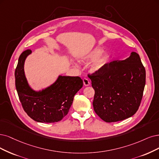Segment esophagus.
I'll return each mask as SVG.
<instances>
[{"label":"esophagus","instance_id":"esophagus-1","mask_svg":"<svg viewBox=\"0 0 159 159\" xmlns=\"http://www.w3.org/2000/svg\"><path fill=\"white\" fill-rule=\"evenodd\" d=\"M83 84H84V86H89L90 83V81H89V79H86V78H84L83 79Z\"/></svg>","mask_w":159,"mask_h":159}]
</instances>
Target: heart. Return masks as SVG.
<instances>
[{"mask_svg": "<svg viewBox=\"0 0 159 159\" xmlns=\"http://www.w3.org/2000/svg\"><path fill=\"white\" fill-rule=\"evenodd\" d=\"M103 50L101 48H97L87 53L81 57L82 61H90L94 60L90 66V69L92 72H98L102 70L109 63L110 56L106 52L102 54Z\"/></svg>", "mask_w": 159, "mask_h": 159, "instance_id": "b5f03b06", "label": "heart"}]
</instances>
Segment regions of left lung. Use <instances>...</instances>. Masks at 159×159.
Segmentation results:
<instances>
[{"instance_id":"1","label":"left lung","mask_w":159,"mask_h":159,"mask_svg":"<svg viewBox=\"0 0 159 159\" xmlns=\"http://www.w3.org/2000/svg\"><path fill=\"white\" fill-rule=\"evenodd\" d=\"M95 90L93 107L106 122L125 120L137 112L145 85V69L139 56L132 52L125 60L109 63L89 75Z\"/></svg>"}]
</instances>
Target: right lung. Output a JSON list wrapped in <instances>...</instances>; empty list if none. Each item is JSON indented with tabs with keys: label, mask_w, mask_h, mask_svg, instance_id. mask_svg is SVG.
Returning a JSON list of instances; mask_svg holds the SVG:
<instances>
[{
	"label": "right lung",
	"mask_w": 159,
	"mask_h": 159,
	"mask_svg": "<svg viewBox=\"0 0 159 159\" xmlns=\"http://www.w3.org/2000/svg\"><path fill=\"white\" fill-rule=\"evenodd\" d=\"M31 50L20 55L15 70L16 88L22 107L29 116L43 123L60 121L69 112L75 95L83 86L79 76H61L54 84L37 92L29 86L24 73V62Z\"/></svg>",
	"instance_id": "obj_1"
}]
</instances>
